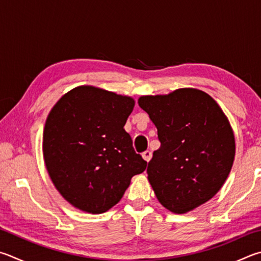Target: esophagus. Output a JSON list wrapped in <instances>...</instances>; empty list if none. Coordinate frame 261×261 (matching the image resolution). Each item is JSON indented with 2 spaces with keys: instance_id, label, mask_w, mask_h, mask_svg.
Returning a JSON list of instances; mask_svg holds the SVG:
<instances>
[{
  "instance_id": "esophagus-1",
  "label": "esophagus",
  "mask_w": 261,
  "mask_h": 261,
  "mask_svg": "<svg viewBox=\"0 0 261 261\" xmlns=\"http://www.w3.org/2000/svg\"><path fill=\"white\" fill-rule=\"evenodd\" d=\"M143 159L146 161V162H149L151 159V151L150 150H146L143 153Z\"/></svg>"
}]
</instances>
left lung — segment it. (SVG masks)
Segmentation results:
<instances>
[{
  "label": "left lung",
  "mask_w": 261,
  "mask_h": 261,
  "mask_svg": "<svg viewBox=\"0 0 261 261\" xmlns=\"http://www.w3.org/2000/svg\"><path fill=\"white\" fill-rule=\"evenodd\" d=\"M138 103L161 141L147 168L159 202L181 215L211 200L225 184L235 158L234 132L220 106L193 88L141 96Z\"/></svg>",
  "instance_id": "obj_1"
}]
</instances>
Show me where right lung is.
Returning a JSON list of instances; mask_svg holds the SVG:
<instances>
[{
  "label": "right lung",
  "mask_w": 261,
  "mask_h": 261,
  "mask_svg": "<svg viewBox=\"0 0 261 261\" xmlns=\"http://www.w3.org/2000/svg\"><path fill=\"white\" fill-rule=\"evenodd\" d=\"M134 98L92 85L65 93L43 131V159L57 191L76 209L99 215L117 204L131 178L145 171L124 130Z\"/></svg>",
  "instance_id": "1"
}]
</instances>
